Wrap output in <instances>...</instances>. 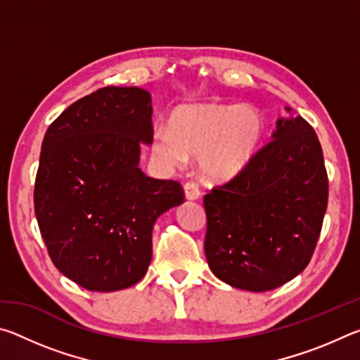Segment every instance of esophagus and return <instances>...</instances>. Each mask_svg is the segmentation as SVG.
Masks as SVG:
<instances>
[{
    "label": "esophagus",
    "instance_id": "1",
    "mask_svg": "<svg viewBox=\"0 0 360 360\" xmlns=\"http://www.w3.org/2000/svg\"><path fill=\"white\" fill-rule=\"evenodd\" d=\"M184 193L187 200H197L200 198V188L195 182H186L184 184Z\"/></svg>",
    "mask_w": 360,
    "mask_h": 360
}]
</instances>
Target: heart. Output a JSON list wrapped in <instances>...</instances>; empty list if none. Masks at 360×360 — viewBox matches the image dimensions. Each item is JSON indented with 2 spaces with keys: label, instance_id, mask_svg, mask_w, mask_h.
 I'll return each mask as SVG.
<instances>
[{
  "label": "heart",
  "instance_id": "1",
  "mask_svg": "<svg viewBox=\"0 0 360 360\" xmlns=\"http://www.w3.org/2000/svg\"><path fill=\"white\" fill-rule=\"evenodd\" d=\"M265 120L257 108L229 103H202L176 109L168 127H158L152 150L167 165H182L198 155L208 181L238 178L259 154Z\"/></svg>",
  "mask_w": 360,
  "mask_h": 360
}]
</instances>
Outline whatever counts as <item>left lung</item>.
I'll list each match as a JSON object with an SVG mask.
<instances>
[{"mask_svg":"<svg viewBox=\"0 0 360 360\" xmlns=\"http://www.w3.org/2000/svg\"><path fill=\"white\" fill-rule=\"evenodd\" d=\"M327 200L324 155L313 127L300 115L279 119L246 172L205 195L211 271L251 292L294 279L311 260Z\"/></svg>","mask_w":360,"mask_h":360,"instance_id":"1","label":"left lung"}]
</instances>
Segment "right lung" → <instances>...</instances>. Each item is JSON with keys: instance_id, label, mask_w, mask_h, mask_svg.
I'll return each mask as SVG.
<instances>
[{"instance_id": "right-lung-1", "label": "right lung", "mask_w": 360, "mask_h": 360, "mask_svg": "<svg viewBox=\"0 0 360 360\" xmlns=\"http://www.w3.org/2000/svg\"><path fill=\"white\" fill-rule=\"evenodd\" d=\"M150 94L103 87L72 103L42 139L34 214L60 273L87 290L136 284L152 259L157 217L184 202L178 181L139 168L150 144Z\"/></svg>"}]
</instances>
